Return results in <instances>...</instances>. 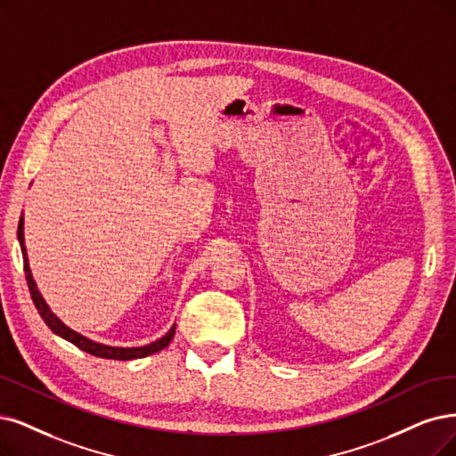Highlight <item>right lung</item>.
<instances>
[{"instance_id": "1", "label": "right lung", "mask_w": 456, "mask_h": 456, "mask_svg": "<svg viewBox=\"0 0 456 456\" xmlns=\"http://www.w3.org/2000/svg\"><path fill=\"white\" fill-rule=\"evenodd\" d=\"M19 242H20V249H22V256H24V273H26V281H28V288H29V295L33 305H36L39 315L43 317V322L46 323V327L53 330L54 334L61 336L63 340L71 342L73 346H77L78 349L90 353L94 357H101V359H114V361H131V359H141V357H148L151 353H158L161 349H165L168 344H171L173 336H175V327L168 330L163 338L151 342L148 346L142 347H110V346H103V344H97L92 342L88 338H84L82 334L71 330L69 327H65L60 319L50 312V308L46 306V302L43 300L36 281L31 278V271H29V265H28V256H26V246H24V222L20 217L19 222Z\"/></svg>"}]
</instances>
